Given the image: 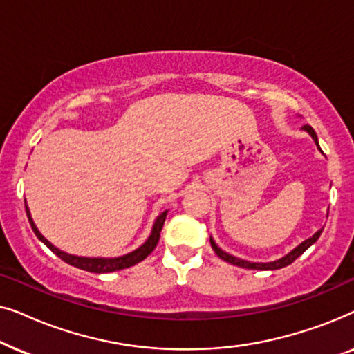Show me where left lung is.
<instances>
[{
  "label": "left lung",
  "instance_id": "obj_1",
  "mask_svg": "<svg viewBox=\"0 0 354 354\" xmlns=\"http://www.w3.org/2000/svg\"><path fill=\"white\" fill-rule=\"evenodd\" d=\"M304 130H306V132L311 135L313 137V140L314 142H316V145H317V148H319V143H317V135H316V132H314V129L311 127V125H304ZM321 149V148H319ZM321 234H322V229L319 230V232H316V234H314L311 239H308V240H304L301 245L299 246H297V248H295L292 253H288L287 256H285V258H282V259H279V261H274V263H266V264H263V263H250V261H243V259H240V258H234V256H230V254H227L225 251H222L219 246H217L214 241L211 240V246H212V250H214V253L219 256L221 259H224V261H227V263H230V264H235V266H240V268H245V269H256V270H275V269H282V268H285V266H288V264H292L295 259L298 258V256H301L304 251H306L309 246H311L313 243H316V240L319 239V236H321Z\"/></svg>",
  "mask_w": 354,
  "mask_h": 354
}]
</instances>
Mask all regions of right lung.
<instances>
[{
  "mask_svg": "<svg viewBox=\"0 0 354 354\" xmlns=\"http://www.w3.org/2000/svg\"><path fill=\"white\" fill-rule=\"evenodd\" d=\"M26 212H27L28 222H30L32 229H33V232H35V235L43 241V243L48 246V248L53 251V253H55L56 256H59V258L62 261H66L67 264L74 266V268H79L82 270H88V272H95V274H104V272H114V270H122V269L130 268V266H135L137 263H140V261H143L149 253H151L154 248H156V245L159 241V235H161V230H162V225H164V221H166V216H167V211H164L162 214L158 217L156 222H154V225H153L151 235H149V239L147 240V243L140 246L138 250L132 251V253L120 256V258H80V256L67 254V253H64V251L57 250L56 246H53L50 241H48L45 236L40 234V232H38L35 224H33L27 205H26Z\"/></svg>",
  "mask_w": 354,
  "mask_h": 354,
  "instance_id": "add662e5",
  "label": "right lung"
}]
</instances>
